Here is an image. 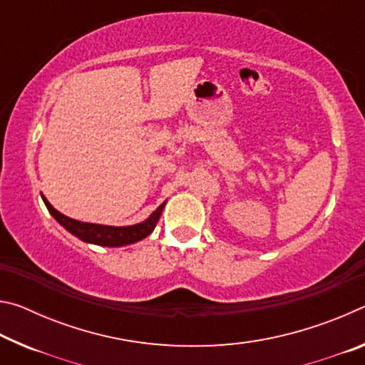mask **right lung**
Returning a JSON list of instances; mask_svg holds the SVG:
<instances>
[{
  "instance_id": "obj_1",
  "label": "right lung",
  "mask_w": 365,
  "mask_h": 365,
  "mask_svg": "<svg viewBox=\"0 0 365 365\" xmlns=\"http://www.w3.org/2000/svg\"><path fill=\"white\" fill-rule=\"evenodd\" d=\"M41 200L48 207L49 214L56 219L61 225H63L67 232L72 233L73 237L82 240L85 243L98 245V246H108V248H120V246L133 245L140 242V240L146 238L148 235L153 233L154 227L159 222L160 214L164 211L165 202L160 205L156 211H154L150 217L145 219L143 222L135 225H125V227H114V225H101V224H90V222H80L67 215L61 214L58 209L51 206L45 195L41 193Z\"/></svg>"
}]
</instances>
